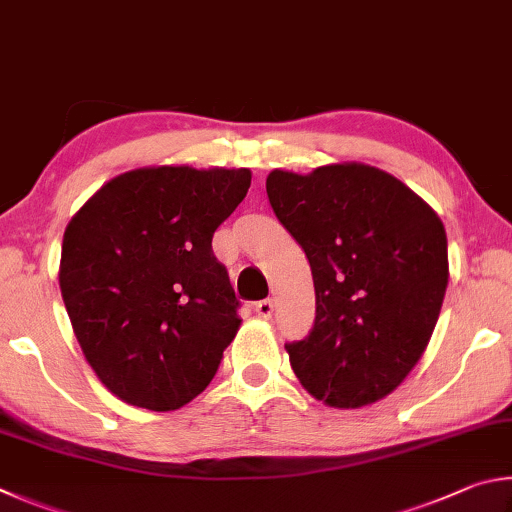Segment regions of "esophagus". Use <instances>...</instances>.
Instances as JSON below:
<instances>
[{"label":"esophagus","instance_id":"34e87169","mask_svg":"<svg viewBox=\"0 0 512 512\" xmlns=\"http://www.w3.org/2000/svg\"><path fill=\"white\" fill-rule=\"evenodd\" d=\"M254 310H256V315H258V317L270 319V317H272V312H274V301H272V299L256 301V303H254Z\"/></svg>","mask_w":512,"mask_h":512}]
</instances>
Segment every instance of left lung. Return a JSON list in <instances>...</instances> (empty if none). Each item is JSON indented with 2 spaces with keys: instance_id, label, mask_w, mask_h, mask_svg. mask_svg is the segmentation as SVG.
I'll return each mask as SVG.
<instances>
[{
  "instance_id": "obj_1",
  "label": "left lung",
  "mask_w": 512,
  "mask_h": 512,
  "mask_svg": "<svg viewBox=\"0 0 512 512\" xmlns=\"http://www.w3.org/2000/svg\"><path fill=\"white\" fill-rule=\"evenodd\" d=\"M265 186L315 281V326L285 344L292 371L330 407L382 400L423 357L441 315V218L400 179L357 161L308 175L276 168Z\"/></svg>"
}]
</instances>
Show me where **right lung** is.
<instances>
[{
  "label": "right lung",
  "mask_w": 512,
  "mask_h": 512,
  "mask_svg": "<svg viewBox=\"0 0 512 512\" xmlns=\"http://www.w3.org/2000/svg\"><path fill=\"white\" fill-rule=\"evenodd\" d=\"M249 184V168H137L69 220L62 301L87 364L116 398L173 411L209 387L240 328L211 240Z\"/></svg>",
  "instance_id": "obj_1"
}]
</instances>
